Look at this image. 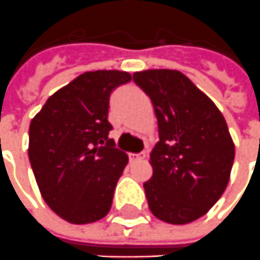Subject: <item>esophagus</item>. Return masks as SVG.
<instances>
[{"instance_id": "1", "label": "esophagus", "mask_w": 260, "mask_h": 260, "mask_svg": "<svg viewBox=\"0 0 260 260\" xmlns=\"http://www.w3.org/2000/svg\"><path fill=\"white\" fill-rule=\"evenodd\" d=\"M128 158L130 161H140V160H144L146 158V153L144 151H141V153H137V154H128Z\"/></svg>"}]
</instances>
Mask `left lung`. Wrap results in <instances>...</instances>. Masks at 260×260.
Returning <instances> with one entry per match:
<instances>
[{
  "instance_id": "1",
  "label": "left lung",
  "mask_w": 260,
  "mask_h": 260,
  "mask_svg": "<svg viewBox=\"0 0 260 260\" xmlns=\"http://www.w3.org/2000/svg\"><path fill=\"white\" fill-rule=\"evenodd\" d=\"M136 85L153 103L158 143L150 154L153 177L144 182L150 211L184 225L205 215L228 185L235 158L222 113L178 71H144Z\"/></svg>"
}]
</instances>
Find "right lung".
<instances>
[{
	"label": "right lung",
	"mask_w": 260,
	"mask_h": 260,
	"mask_svg": "<svg viewBox=\"0 0 260 260\" xmlns=\"http://www.w3.org/2000/svg\"><path fill=\"white\" fill-rule=\"evenodd\" d=\"M127 72H86L46 100L29 126V162L49 208L71 223L99 221L112 208L127 155L109 139L110 96Z\"/></svg>",
	"instance_id": "add662e5"
}]
</instances>
